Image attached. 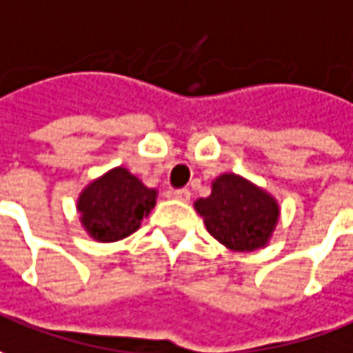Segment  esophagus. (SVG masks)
<instances>
[{
	"mask_svg": "<svg viewBox=\"0 0 353 353\" xmlns=\"http://www.w3.org/2000/svg\"><path fill=\"white\" fill-rule=\"evenodd\" d=\"M172 196H174V200H179V201H190V190H186V188H182V190H174L172 192Z\"/></svg>",
	"mask_w": 353,
	"mask_h": 353,
	"instance_id": "1",
	"label": "esophagus"
}]
</instances>
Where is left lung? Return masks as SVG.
Segmentation results:
<instances>
[{
    "instance_id": "left-lung-1",
    "label": "left lung",
    "mask_w": 353,
    "mask_h": 353,
    "mask_svg": "<svg viewBox=\"0 0 353 353\" xmlns=\"http://www.w3.org/2000/svg\"><path fill=\"white\" fill-rule=\"evenodd\" d=\"M211 236L232 252H254L269 244L281 217L273 194L236 172L211 182L208 198L194 201Z\"/></svg>"
}]
</instances>
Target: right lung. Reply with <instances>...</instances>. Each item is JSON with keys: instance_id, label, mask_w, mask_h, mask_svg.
Instances as JSON below:
<instances>
[{"instance_id": "right-lung-1", "label": "right lung", "mask_w": 353, "mask_h": 353, "mask_svg": "<svg viewBox=\"0 0 353 353\" xmlns=\"http://www.w3.org/2000/svg\"><path fill=\"white\" fill-rule=\"evenodd\" d=\"M155 201V188H148L125 167H113L82 188L77 211L88 236L105 244L136 232Z\"/></svg>"}]
</instances>
